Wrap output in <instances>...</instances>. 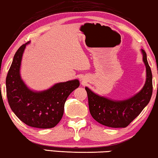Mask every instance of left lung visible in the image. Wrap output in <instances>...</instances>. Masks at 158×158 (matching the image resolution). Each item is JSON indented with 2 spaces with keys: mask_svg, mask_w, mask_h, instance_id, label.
Listing matches in <instances>:
<instances>
[{
  "mask_svg": "<svg viewBox=\"0 0 158 158\" xmlns=\"http://www.w3.org/2000/svg\"><path fill=\"white\" fill-rule=\"evenodd\" d=\"M141 52L146 65V82L141 90L134 96L125 100H112L98 96L88 87H85L90 113L95 120L101 124L113 128H124L149 104L152 94V74L145 51L141 49Z\"/></svg>",
  "mask_w": 158,
  "mask_h": 158,
  "instance_id": "1",
  "label": "left lung"
}]
</instances>
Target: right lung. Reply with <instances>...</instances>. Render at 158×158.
Listing matches in <instances>:
<instances>
[{
  "label": "right lung",
  "mask_w": 158,
  "mask_h": 158,
  "mask_svg": "<svg viewBox=\"0 0 158 158\" xmlns=\"http://www.w3.org/2000/svg\"><path fill=\"white\" fill-rule=\"evenodd\" d=\"M28 43L22 45L15 53L7 73V99L13 113L26 125L40 129L52 128L60 121L66 99L79 86V81L74 79L57 83L40 92L28 88L20 73L23 54Z\"/></svg>",
  "instance_id": "add662e5"
}]
</instances>
